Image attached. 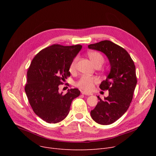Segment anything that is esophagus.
<instances>
[{"instance_id": "34e87169", "label": "esophagus", "mask_w": 156, "mask_h": 156, "mask_svg": "<svg viewBox=\"0 0 156 156\" xmlns=\"http://www.w3.org/2000/svg\"><path fill=\"white\" fill-rule=\"evenodd\" d=\"M81 94H83L85 95H92V94H91V93H87V92H85L83 91H81Z\"/></svg>"}]
</instances>
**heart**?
Listing matches in <instances>:
<instances>
[{
  "mask_svg": "<svg viewBox=\"0 0 156 156\" xmlns=\"http://www.w3.org/2000/svg\"><path fill=\"white\" fill-rule=\"evenodd\" d=\"M88 57L92 62L96 66H101L104 62L103 55L99 52L92 51L88 53ZM79 57L78 55L74 57L69 66V71L75 72L76 68V64ZM99 82V79L95 76H90L88 75H83L77 81L76 85L80 89L85 91H91L94 87V85Z\"/></svg>",
  "mask_w": 156,
  "mask_h": 156,
  "instance_id": "obj_1",
  "label": "heart"
}]
</instances>
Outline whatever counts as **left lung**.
I'll return each mask as SVG.
<instances>
[{
    "instance_id": "obj_1",
    "label": "left lung",
    "mask_w": 156,
    "mask_h": 156,
    "mask_svg": "<svg viewBox=\"0 0 156 156\" xmlns=\"http://www.w3.org/2000/svg\"><path fill=\"white\" fill-rule=\"evenodd\" d=\"M89 48L104 53L108 57L111 70L100 85L102 90H108L109 96L99 102L90 112L97 123L108 125L120 118L128 110L137 83L135 66L125 48L109 40L88 45Z\"/></svg>"
}]
</instances>
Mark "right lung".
I'll use <instances>...</instances> for the list:
<instances>
[{
    "label": "right lung",
    "instance_id": "add662e5",
    "mask_svg": "<svg viewBox=\"0 0 156 156\" xmlns=\"http://www.w3.org/2000/svg\"><path fill=\"white\" fill-rule=\"evenodd\" d=\"M81 45L54 44L40 51L32 59L27 71L24 90L31 107L37 115L48 123H57L68 116L78 88L59 92V85L70 76L69 66L81 50Z\"/></svg>",
    "mask_w": 156,
    "mask_h": 156
}]
</instances>
